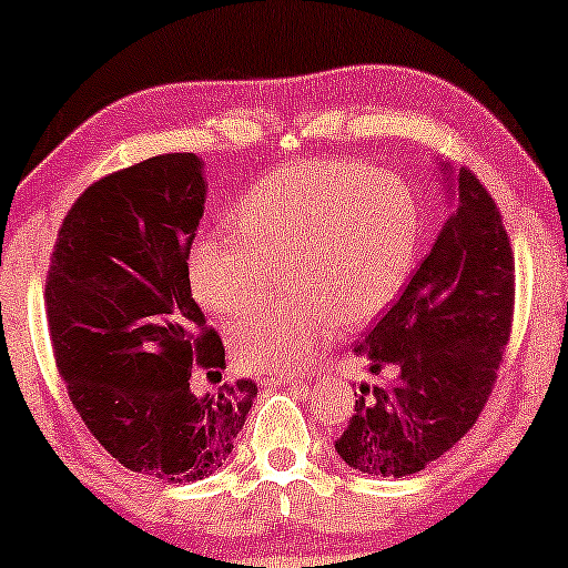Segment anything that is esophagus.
Returning a JSON list of instances; mask_svg holds the SVG:
<instances>
[{
    "instance_id": "34e87169",
    "label": "esophagus",
    "mask_w": 568,
    "mask_h": 568,
    "mask_svg": "<svg viewBox=\"0 0 568 568\" xmlns=\"http://www.w3.org/2000/svg\"><path fill=\"white\" fill-rule=\"evenodd\" d=\"M304 379V376H298V374H275V376H272V374H266V376H262V382H264V387H266V384H270V387H272V384H296V382H302Z\"/></svg>"
}]
</instances>
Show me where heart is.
<instances>
[{
    "mask_svg": "<svg viewBox=\"0 0 568 568\" xmlns=\"http://www.w3.org/2000/svg\"><path fill=\"white\" fill-rule=\"evenodd\" d=\"M234 234H200L186 253L192 296L232 317L285 270L283 304L232 328L240 366L298 368L342 328H363L395 302L419 245V202L400 175L357 160H310L266 173L232 211Z\"/></svg>",
    "mask_w": 568,
    "mask_h": 568,
    "instance_id": "1",
    "label": "heart"
}]
</instances>
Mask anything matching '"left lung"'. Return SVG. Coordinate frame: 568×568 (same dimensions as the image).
Segmentation results:
<instances>
[{"instance_id":"8db88e82","label":"left lung","mask_w":568,"mask_h":568,"mask_svg":"<svg viewBox=\"0 0 568 568\" xmlns=\"http://www.w3.org/2000/svg\"><path fill=\"white\" fill-rule=\"evenodd\" d=\"M448 219L433 251L355 347L361 384L336 454L379 478L425 470L467 433L497 382L513 323L515 262L499 207L465 168L438 162Z\"/></svg>"}]
</instances>
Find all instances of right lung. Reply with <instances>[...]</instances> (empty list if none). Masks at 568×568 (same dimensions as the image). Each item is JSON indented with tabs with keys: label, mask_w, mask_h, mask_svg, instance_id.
<instances>
[{
	"label": "right lung",
	"mask_w": 568,
	"mask_h": 568,
	"mask_svg": "<svg viewBox=\"0 0 568 568\" xmlns=\"http://www.w3.org/2000/svg\"><path fill=\"white\" fill-rule=\"evenodd\" d=\"M197 154L173 152L84 189L58 232L48 325L58 371L95 440L128 470L165 484L213 475L232 454L258 387L194 393V366L226 368L186 283L205 207Z\"/></svg>",
	"instance_id": "1"
}]
</instances>
